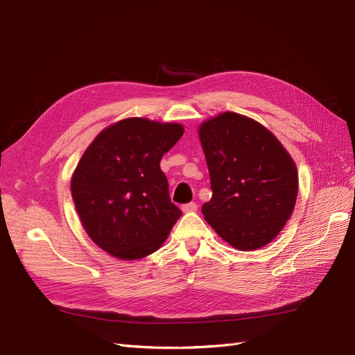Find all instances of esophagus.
Returning a JSON list of instances; mask_svg holds the SVG:
<instances>
[{
  "label": "esophagus",
  "instance_id": "obj_1",
  "mask_svg": "<svg viewBox=\"0 0 355 355\" xmlns=\"http://www.w3.org/2000/svg\"><path fill=\"white\" fill-rule=\"evenodd\" d=\"M197 202H188V204H184L182 206V210H184L185 213H189V211H196L197 210Z\"/></svg>",
  "mask_w": 355,
  "mask_h": 355
}]
</instances>
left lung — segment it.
<instances>
[{"mask_svg":"<svg viewBox=\"0 0 355 355\" xmlns=\"http://www.w3.org/2000/svg\"><path fill=\"white\" fill-rule=\"evenodd\" d=\"M198 135L213 191L204 219L239 250L272 241L297 197L292 157L262 124L235 112L204 121Z\"/></svg>","mask_w":355,"mask_h":355,"instance_id":"left-lung-1","label":"left lung"}]
</instances>
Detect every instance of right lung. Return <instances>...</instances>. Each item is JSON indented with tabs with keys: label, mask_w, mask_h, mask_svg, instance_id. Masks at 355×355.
Listing matches in <instances>:
<instances>
[{
	"label": "right lung",
	"mask_w": 355,
	"mask_h": 355,
	"mask_svg": "<svg viewBox=\"0 0 355 355\" xmlns=\"http://www.w3.org/2000/svg\"><path fill=\"white\" fill-rule=\"evenodd\" d=\"M184 135L178 123L127 118L106 127L85 149L71 192L89 237L124 261L158 250L182 216L159 161Z\"/></svg>",
	"instance_id": "obj_1"
}]
</instances>
